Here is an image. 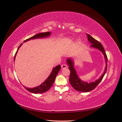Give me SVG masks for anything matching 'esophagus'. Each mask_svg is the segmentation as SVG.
I'll use <instances>...</instances> for the list:
<instances>
[{
  "instance_id": "1",
  "label": "esophagus",
  "mask_w": 122,
  "mask_h": 122,
  "mask_svg": "<svg viewBox=\"0 0 122 122\" xmlns=\"http://www.w3.org/2000/svg\"><path fill=\"white\" fill-rule=\"evenodd\" d=\"M67 67V66L66 64H62L61 65V68L62 69H64V68H66Z\"/></svg>"
}]
</instances>
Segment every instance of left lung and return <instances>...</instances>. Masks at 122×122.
Returning a JSON list of instances; mask_svg holds the SVG:
<instances>
[{"instance_id": "left-lung-1", "label": "left lung", "mask_w": 122, "mask_h": 122, "mask_svg": "<svg viewBox=\"0 0 122 122\" xmlns=\"http://www.w3.org/2000/svg\"><path fill=\"white\" fill-rule=\"evenodd\" d=\"M87 39L88 41L91 43V46L92 47L97 49L100 51H101L104 55L105 61L106 62V66L105 72L102 74L101 77L99 78L97 80L94 82H91L88 83V82H84L83 81L81 80L78 76V75L76 73V71L74 68L73 65V61L70 58H68L67 60V63L68 65L69 66V69L70 71V77H69V82L71 85L75 90L79 92H88L94 89L97 86V85L100 83L101 80L103 78V76L106 73L107 70V58L106 54V52L104 48H103L102 45L98 41L96 40L92 37L91 35L89 34H87Z\"/></svg>"}]
</instances>
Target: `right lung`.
I'll list each match as a JSON object with an SVG mask.
<instances>
[{"instance_id": "add662e5", "label": "right lung", "mask_w": 122, "mask_h": 122, "mask_svg": "<svg viewBox=\"0 0 122 122\" xmlns=\"http://www.w3.org/2000/svg\"><path fill=\"white\" fill-rule=\"evenodd\" d=\"M50 34H51V32H50V31H48V32H45V33H39V34H38L37 35L33 36V37H31L28 39L25 40L24 41V42L28 41L31 40V39H38V38H45V37H48L50 35ZM21 45H22V44H21L20 45V46L17 49V50L15 54V56L14 61L15 60V56L16 55V53H17L18 50H19L20 47L21 46ZM60 69H61V66L60 65H58V66H56L55 67H54V68H53L52 72L51 73L50 75H49L48 78L46 80H45L43 83H42L40 85H39V86L34 87V88H27L25 86H24V87L29 92H30L33 93H43V92H45L48 91V90L51 87L52 85H53V84L54 82V81H55V80L56 76L58 74L59 71H60Z\"/></svg>"}]
</instances>
